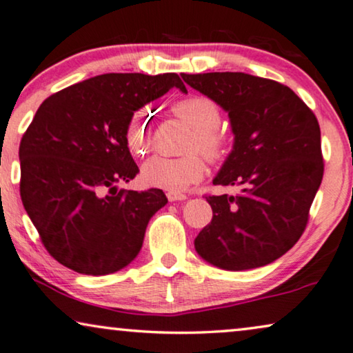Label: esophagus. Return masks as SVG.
Here are the masks:
<instances>
[{"mask_svg":"<svg viewBox=\"0 0 353 353\" xmlns=\"http://www.w3.org/2000/svg\"><path fill=\"white\" fill-rule=\"evenodd\" d=\"M166 196H168L169 201H182V200H187V195H185V194H181V192H168Z\"/></svg>","mask_w":353,"mask_h":353,"instance_id":"34e87169","label":"esophagus"}]
</instances>
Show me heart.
I'll use <instances>...</instances> for the list:
<instances>
[{"label": "heart", "mask_w": 353, "mask_h": 353, "mask_svg": "<svg viewBox=\"0 0 353 353\" xmlns=\"http://www.w3.org/2000/svg\"><path fill=\"white\" fill-rule=\"evenodd\" d=\"M174 112L195 129L194 140L189 148H199L210 159L223 157L225 135L216 130L221 114L218 106L205 97H190L177 101ZM125 137L130 150L142 157L150 148V117L145 111H139L130 117ZM206 172V164L199 154L184 158L153 157L142 166V179L147 185L158 187L169 192H181L200 181Z\"/></svg>", "instance_id": "obj_1"}]
</instances>
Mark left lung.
Instances as JSON below:
<instances>
[{
  "label": "left lung",
  "instance_id": "left-lung-1",
  "mask_svg": "<svg viewBox=\"0 0 353 353\" xmlns=\"http://www.w3.org/2000/svg\"><path fill=\"white\" fill-rule=\"evenodd\" d=\"M182 79L229 114L234 147L213 184L241 187L236 196H206L213 219L196 236L195 250L228 271L270 265L303 234L323 181L316 116L271 79L243 72Z\"/></svg>",
  "mask_w": 353,
  "mask_h": 353
}]
</instances>
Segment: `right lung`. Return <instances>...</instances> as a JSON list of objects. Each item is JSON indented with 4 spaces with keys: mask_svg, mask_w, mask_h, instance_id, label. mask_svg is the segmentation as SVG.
Returning a JSON list of instances; mask_svg holds the SVG:
<instances>
[{
    "mask_svg": "<svg viewBox=\"0 0 353 353\" xmlns=\"http://www.w3.org/2000/svg\"><path fill=\"white\" fill-rule=\"evenodd\" d=\"M177 87L174 72L103 74L46 98L22 135L21 199L51 256L81 274L128 266L148 221L168 203L159 189L117 190L139 172L125 130L134 112Z\"/></svg>",
    "mask_w": 353,
    "mask_h": 353,
    "instance_id": "obj_1",
    "label": "right lung"
}]
</instances>
